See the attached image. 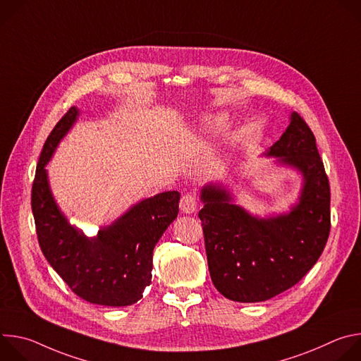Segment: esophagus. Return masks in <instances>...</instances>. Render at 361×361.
I'll list each match as a JSON object with an SVG mask.
<instances>
[{
  "mask_svg": "<svg viewBox=\"0 0 361 361\" xmlns=\"http://www.w3.org/2000/svg\"><path fill=\"white\" fill-rule=\"evenodd\" d=\"M180 209L184 214H192L197 212V200L191 194H185L180 201Z\"/></svg>",
  "mask_w": 361,
  "mask_h": 361,
  "instance_id": "34e87169",
  "label": "esophagus"
}]
</instances>
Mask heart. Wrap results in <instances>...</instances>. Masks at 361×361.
Wrapping results in <instances>:
<instances>
[{
    "label": "heart",
    "instance_id": "obj_1",
    "mask_svg": "<svg viewBox=\"0 0 361 361\" xmlns=\"http://www.w3.org/2000/svg\"><path fill=\"white\" fill-rule=\"evenodd\" d=\"M223 124H224V118L221 116H213L212 118L207 120V123H205V128H207L209 131H216Z\"/></svg>",
    "mask_w": 361,
    "mask_h": 361
}]
</instances>
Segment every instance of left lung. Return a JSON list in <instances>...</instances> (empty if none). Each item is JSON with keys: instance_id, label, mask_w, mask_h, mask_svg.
<instances>
[{"instance_id": "1", "label": "left lung", "mask_w": 361, "mask_h": 361, "mask_svg": "<svg viewBox=\"0 0 361 361\" xmlns=\"http://www.w3.org/2000/svg\"><path fill=\"white\" fill-rule=\"evenodd\" d=\"M262 157L298 174L300 190L288 210L252 214L223 181L200 190L198 217L213 284L238 302L266 301L297 284L317 263L330 233L329 178L316 138L297 113Z\"/></svg>"}]
</instances>
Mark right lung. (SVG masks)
Returning a JSON list of instances; mask_svg holds the SVG:
<instances>
[{
    "label": "right lung",
    "instance_id": "obj_1",
    "mask_svg": "<svg viewBox=\"0 0 361 361\" xmlns=\"http://www.w3.org/2000/svg\"><path fill=\"white\" fill-rule=\"evenodd\" d=\"M78 117L80 109L71 107L41 151L31 192L38 243L49 266L78 297L99 305H131L151 283L152 251L177 219L180 192L142 198L91 237L71 224L51 190L45 167Z\"/></svg>",
    "mask_w": 361,
    "mask_h": 361
}]
</instances>
